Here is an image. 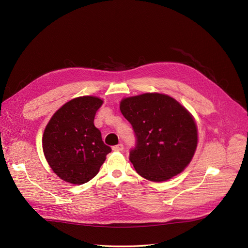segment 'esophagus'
Segmentation results:
<instances>
[{
  "label": "esophagus",
  "mask_w": 248,
  "mask_h": 248,
  "mask_svg": "<svg viewBox=\"0 0 248 248\" xmlns=\"http://www.w3.org/2000/svg\"><path fill=\"white\" fill-rule=\"evenodd\" d=\"M112 149H113L114 151H118V152H121V151H123V150H124V145H123V144H118V145H115V146H113Z\"/></svg>",
  "instance_id": "esophagus-1"
}]
</instances>
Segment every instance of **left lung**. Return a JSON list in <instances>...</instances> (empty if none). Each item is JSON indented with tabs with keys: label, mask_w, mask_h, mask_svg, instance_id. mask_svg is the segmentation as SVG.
<instances>
[{
	"label": "left lung",
	"mask_w": 248,
	"mask_h": 248,
	"mask_svg": "<svg viewBox=\"0 0 248 248\" xmlns=\"http://www.w3.org/2000/svg\"><path fill=\"white\" fill-rule=\"evenodd\" d=\"M121 111L135 133L130 161L152 182L167 181L184 170L197 146L193 117L173 98L147 93L125 98Z\"/></svg>",
	"instance_id": "left-lung-1"
}]
</instances>
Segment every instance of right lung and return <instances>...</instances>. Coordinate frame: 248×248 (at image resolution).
<instances>
[{
    "mask_svg": "<svg viewBox=\"0 0 248 248\" xmlns=\"http://www.w3.org/2000/svg\"><path fill=\"white\" fill-rule=\"evenodd\" d=\"M103 101L92 96L70 100L58 109L46 126L44 154L63 181L81 185L93 179L111 148L102 141L94 124Z\"/></svg>",
    "mask_w": 248,
    "mask_h": 248,
    "instance_id": "obj_1",
    "label": "right lung"
}]
</instances>
